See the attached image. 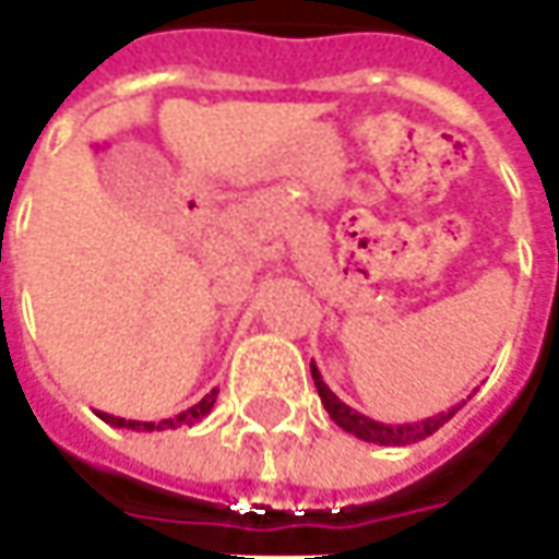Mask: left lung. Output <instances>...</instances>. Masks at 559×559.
<instances>
[{
    "label": "left lung",
    "mask_w": 559,
    "mask_h": 559,
    "mask_svg": "<svg viewBox=\"0 0 559 559\" xmlns=\"http://www.w3.org/2000/svg\"><path fill=\"white\" fill-rule=\"evenodd\" d=\"M312 380H316L321 405L328 408L331 420H334L337 427H343L346 433L358 436V439H365V442H374V445H412V442H420V439L433 436L442 424H449L454 414L464 408V402H461V405H454L449 412L424 417V420H414V424H380V420H371V417H365V414L356 412V408H349L346 402H340L337 395L331 393V386L321 380V371H318L316 361H312Z\"/></svg>",
    "instance_id": "left-lung-1"
}]
</instances>
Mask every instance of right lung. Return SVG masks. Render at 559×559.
Instances as JSON below:
<instances>
[{"instance_id": "add662e5", "label": "right lung", "mask_w": 559, "mask_h": 559, "mask_svg": "<svg viewBox=\"0 0 559 559\" xmlns=\"http://www.w3.org/2000/svg\"><path fill=\"white\" fill-rule=\"evenodd\" d=\"M216 395L219 390H210V393L203 395L198 405H191L188 412L176 414V417H166V420H126V417H114V414L98 412V417L110 424V427H126V430H139V433H151V430H176V427H194L198 420H203L206 414L213 412V405H216Z\"/></svg>"}]
</instances>
